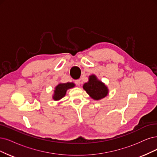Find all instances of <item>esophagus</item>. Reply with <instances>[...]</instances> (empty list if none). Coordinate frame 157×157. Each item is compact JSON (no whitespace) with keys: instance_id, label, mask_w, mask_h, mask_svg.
<instances>
[{"instance_id":"obj_1","label":"esophagus","mask_w":157,"mask_h":157,"mask_svg":"<svg viewBox=\"0 0 157 157\" xmlns=\"http://www.w3.org/2000/svg\"><path fill=\"white\" fill-rule=\"evenodd\" d=\"M75 84L76 85H78V86H79L80 84H81V81H80L79 79L75 80Z\"/></svg>"}]
</instances>
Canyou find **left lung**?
Returning a JSON list of instances; mask_svg holds the SVG:
<instances>
[{"label":"left lung","instance_id":"8db88e82","mask_svg":"<svg viewBox=\"0 0 157 157\" xmlns=\"http://www.w3.org/2000/svg\"><path fill=\"white\" fill-rule=\"evenodd\" d=\"M83 88L86 93L95 100L102 99L107 96L109 93L107 86L101 81L98 80L94 74L90 75L89 82L83 85Z\"/></svg>","mask_w":157,"mask_h":157}]
</instances>
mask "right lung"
I'll list each match as a JSON object with an SVG mask.
<instances>
[{
	"label": "right lung",
	"mask_w": 157,
	"mask_h": 157,
	"mask_svg": "<svg viewBox=\"0 0 157 157\" xmlns=\"http://www.w3.org/2000/svg\"><path fill=\"white\" fill-rule=\"evenodd\" d=\"M75 86L74 83H59L58 84L54 90V94L53 95V99L56 101L59 100L65 96L67 90L69 89L73 88Z\"/></svg>",
	"instance_id": "obj_1"
}]
</instances>
